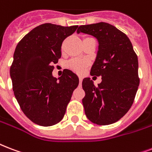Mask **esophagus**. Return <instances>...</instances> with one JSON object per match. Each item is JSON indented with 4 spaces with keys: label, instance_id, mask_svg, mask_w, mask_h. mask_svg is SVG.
<instances>
[{
    "label": "esophagus",
    "instance_id": "1",
    "mask_svg": "<svg viewBox=\"0 0 152 152\" xmlns=\"http://www.w3.org/2000/svg\"><path fill=\"white\" fill-rule=\"evenodd\" d=\"M82 80H83V78H82L81 76H79V80H80V84H81V83H82Z\"/></svg>",
    "mask_w": 152,
    "mask_h": 152
}]
</instances>
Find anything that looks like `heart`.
Returning <instances> with one entry per match:
<instances>
[{
    "instance_id": "obj_1",
    "label": "heart",
    "mask_w": 152,
    "mask_h": 152,
    "mask_svg": "<svg viewBox=\"0 0 152 152\" xmlns=\"http://www.w3.org/2000/svg\"><path fill=\"white\" fill-rule=\"evenodd\" d=\"M86 37L84 38L87 39ZM88 66V63L85 61H80V60H77V59H73L71 60L68 63V68L69 69H71L72 71H73L74 72L78 74H82L84 73V72L85 71L86 68Z\"/></svg>"
}]
</instances>
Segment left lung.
Instances as JSON below:
<instances>
[{
	"label": "left lung",
	"mask_w": 152,
	"mask_h": 152,
	"mask_svg": "<svg viewBox=\"0 0 152 152\" xmlns=\"http://www.w3.org/2000/svg\"><path fill=\"white\" fill-rule=\"evenodd\" d=\"M77 32L91 35L99 41L90 74L102 76V82L95 86L90 78L83 80L84 112L94 124H112L128 112L135 99L140 84L137 55L126 34L110 24L81 25Z\"/></svg>",
	"instance_id": "8db88e82"
}]
</instances>
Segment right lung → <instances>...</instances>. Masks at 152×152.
<instances>
[{"label":"right lung","mask_w":152,"mask_h":152,"mask_svg":"<svg viewBox=\"0 0 152 152\" xmlns=\"http://www.w3.org/2000/svg\"><path fill=\"white\" fill-rule=\"evenodd\" d=\"M77 28L43 24L25 35L16 47L10 67L12 90L22 112L36 124L48 127L60 122L78 86V76L68 69L64 70L59 80L53 76L64 40Z\"/></svg>","instance_id":"right-lung-1"}]
</instances>
